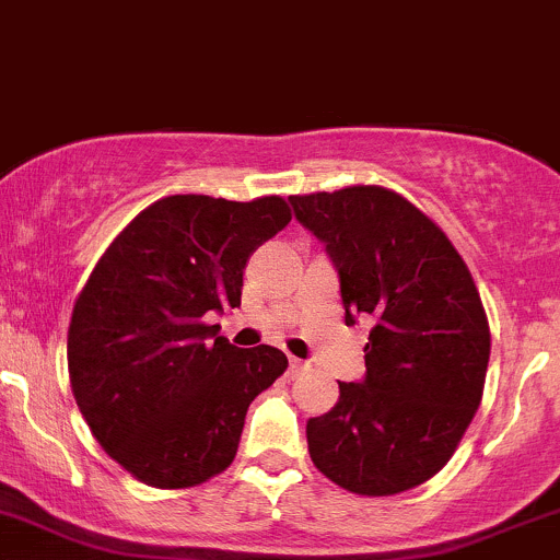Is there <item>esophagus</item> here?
I'll return each instance as SVG.
<instances>
[{
  "label": "esophagus",
  "mask_w": 560,
  "mask_h": 560,
  "mask_svg": "<svg viewBox=\"0 0 560 560\" xmlns=\"http://www.w3.org/2000/svg\"><path fill=\"white\" fill-rule=\"evenodd\" d=\"M304 369H306L304 360H299V358L288 360V371H291V374H299V371H304Z\"/></svg>",
  "instance_id": "esophagus-1"
}]
</instances>
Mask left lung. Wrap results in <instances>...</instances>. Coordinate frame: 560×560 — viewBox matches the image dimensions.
I'll return each mask as SVG.
<instances>
[{
    "label": "left lung",
    "instance_id": "obj_1",
    "mask_svg": "<svg viewBox=\"0 0 560 560\" xmlns=\"http://www.w3.org/2000/svg\"><path fill=\"white\" fill-rule=\"evenodd\" d=\"M296 219L339 269L345 320L374 315L363 382L306 422L315 467L341 489L389 497L451 459L483 398L491 330L446 232L376 184L293 195Z\"/></svg>",
    "mask_w": 560,
    "mask_h": 560
}]
</instances>
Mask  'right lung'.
<instances>
[{"mask_svg": "<svg viewBox=\"0 0 560 560\" xmlns=\"http://www.w3.org/2000/svg\"><path fill=\"white\" fill-rule=\"evenodd\" d=\"M291 221L278 195L234 202L171 195L143 208L98 258L69 323V378L117 465L154 489H191L237 454L250 400L288 358L215 336L240 306L243 269Z\"/></svg>", "mask_w": 560, "mask_h": 560, "instance_id": "1", "label": "right lung"}]
</instances>
